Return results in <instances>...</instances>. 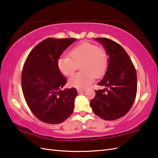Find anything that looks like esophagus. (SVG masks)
I'll use <instances>...</instances> for the list:
<instances>
[{
	"label": "esophagus",
	"mask_w": 158,
	"mask_h": 158,
	"mask_svg": "<svg viewBox=\"0 0 158 158\" xmlns=\"http://www.w3.org/2000/svg\"><path fill=\"white\" fill-rule=\"evenodd\" d=\"M85 91L84 89H77V92H78L79 94H81Z\"/></svg>",
	"instance_id": "34e87169"
}]
</instances>
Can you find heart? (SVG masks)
I'll list each match as a JSON object with an SVG mask.
<instances>
[{"mask_svg": "<svg viewBox=\"0 0 158 158\" xmlns=\"http://www.w3.org/2000/svg\"><path fill=\"white\" fill-rule=\"evenodd\" d=\"M81 72L69 79V84L74 88H84L91 84L94 78H100L105 73L108 65V56L105 50L88 42H83L73 48L69 56H63L58 60V68L63 75H71L79 65Z\"/></svg>", "mask_w": 158, "mask_h": 158, "instance_id": "obj_1", "label": "heart"}]
</instances>
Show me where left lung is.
Wrapping results in <instances>:
<instances>
[{"mask_svg": "<svg viewBox=\"0 0 158 158\" xmlns=\"http://www.w3.org/2000/svg\"><path fill=\"white\" fill-rule=\"evenodd\" d=\"M109 56L108 66L98 85L104 89L96 90V96L90 101L92 110L105 120H115L129 111L135 100L137 77L135 66L122 46L112 40L96 38Z\"/></svg>", "mask_w": 158, "mask_h": 158, "instance_id": "left-lung-1", "label": "left lung"}]
</instances>
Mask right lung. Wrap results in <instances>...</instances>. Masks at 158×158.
Here are the masks:
<instances>
[{
    "label": "right lung",
    "mask_w": 158,
    "mask_h": 158,
    "mask_svg": "<svg viewBox=\"0 0 158 158\" xmlns=\"http://www.w3.org/2000/svg\"><path fill=\"white\" fill-rule=\"evenodd\" d=\"M76 39L48 38L29 53L22 73L23 96L32 113L41 122L60 123L73 112L75 88L64 89L66 79L58 60Z\"/></svg>",
    "instance_id": "right-lung-1"
}]
</instances>
